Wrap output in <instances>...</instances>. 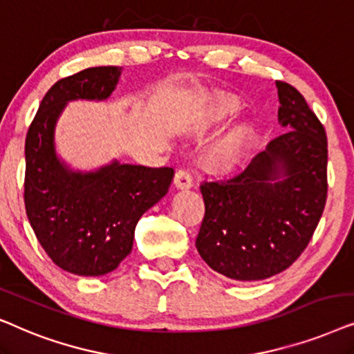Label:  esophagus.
<instances>
[{
  "mask_svg": "<svg viewBox=\"0 0 354 354\" xmlns=\"http://www.w3.org/2000/svg\"><path fill=\"white\" fill-rule=\"evenodd\" d=\"M174 186L178 189H189L192 186V176L186 168H180L174 173Z\"/></svg>",
  "mask_w": 354,
  "mask_h": 354,
  "instance_id": "esophagus-1",
  "label": "esophagus"
}]
</instances>
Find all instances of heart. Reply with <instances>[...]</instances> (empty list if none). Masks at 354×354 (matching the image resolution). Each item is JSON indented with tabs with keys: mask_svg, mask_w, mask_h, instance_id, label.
<instances>
[{
	"mask_svg": "<svg viewBox=\"0 0 354 354\" xmlns=\"http://www.w3.org/2000/svg\"><path fill=\"white\" fill-rule=\"evenodd\" d=\"M239 110V102L232 95H216L215 100L210 103L209 108L204 111V115L197 121V129L204 131L216 122L233 116ZM249 139V129L239 128L233 133H230L226 138L220 140L214 149L207 155V167L212 171L223 173L233 169L241 160Z\"/></svg>",
	"mask_w": 354,
	"mask_h": 354,
	"instance_id": "heart-1",
	"label": "heart"
}]
</instances>
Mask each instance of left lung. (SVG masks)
Wrapping results in <instances>:
<instances>
[{"instance_id":"obj_1","label":"left lung","mask_w":354,"mask_h":354,"mask_svg":"<svg viewBox=\"0 0 354 354\" xmlns=\"http://www.w3.org/2000/svg\"><path fill=\"white\" fill-rule=\"evenodd\" d=\"M279 121L291 131L244 171L201 185L205 215L196 248L233 280H263L288 268L317 228L327 201V134L304 97L283 81Z\"/></svg>"}]
</instances>
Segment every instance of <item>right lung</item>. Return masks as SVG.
<instances>
[{"mask_svg":"<svg viewBox=\"0 0 354 354\" xmlns=\"http://www.w3.org/2000/svg\"><path fill=\"white\" fill-rule=\"evenodd\" d=\"M121 68L98 66L50 87L26 138L24 202L37 239L56 266L97 277L115 270L133 251L144 212L162 199L174 169L113 162L93 173L71 171L55 153V124L69 100H105Z\"/></svg>","mask_w":354,"mask_h":354,"instance_id":"add662e5","label":"right lung"}]
</instances>
